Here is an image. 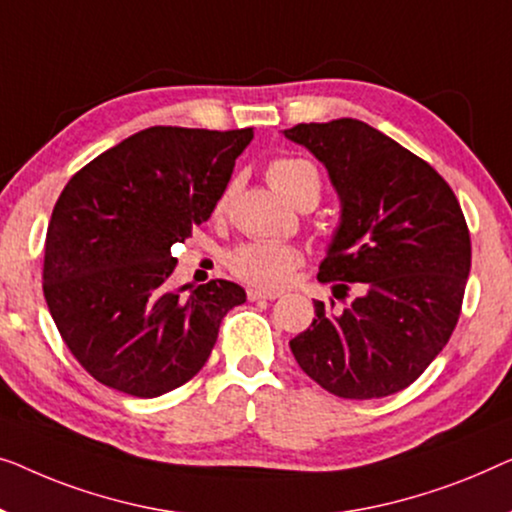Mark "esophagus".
<instances>
[{
	"mask_svg": "<svg viewBox=\"0 0 512 512\" xmlns=\"http://www.w3.org/2000/svg\"><path fill=\"white\" fill-rule=\"evenodd\" d=\"M250 301H273L278 299V292H266V290H248Z\"/></svg>",
	"mask_w": 512,
	"mask_h": 512,
	"instance_id": "obj_1",
	"label": "esophagus"
}]
</instances>
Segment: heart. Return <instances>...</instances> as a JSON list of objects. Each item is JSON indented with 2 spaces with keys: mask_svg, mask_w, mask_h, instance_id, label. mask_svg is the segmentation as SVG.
<instances>
[{
  "mask_svg": "<svg viewBox=\"0 0 512 512\" xmlns=\"http://www.w3.org/2000/svg\"><path fill=\"white\" fill-rule=\"evenodd\" d=\"M269 181L276 190L299 206L304 199H315L318 204L322 181L320 171L315 164L301 157H278L269 164ZM227 197L220 201V208H225ZM304 264V253L290 243H243L234 248L227 257L229 271L243 283L276 290L285 285L294 269Z\"/></svg>",
  "mask_w": 512,
  "mask_h": 512,
  "instance_id": "heart-1",
  "label": "heart"
}]
</instances>
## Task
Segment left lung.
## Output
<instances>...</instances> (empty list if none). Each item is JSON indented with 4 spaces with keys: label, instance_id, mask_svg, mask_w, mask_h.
Returning a JSON list of instances; mask_svg holds the SVG:
<instances>
[{
    "label": "left lung",
    "instance_id": "8db88e82",
    "mask_svg": "<svg viewBox=\"0 0 512 512\" xmlns=\"http://www.w3.org/2000/svg\"><path fill=\"white\" fill-rule=\"evenodd\" d=\"M329 171L341 225L320 264L334 297L290 341L306 376L341 399L406 390L450 341L471 271V236L445 178L362 120L285 129Z\"/></svg>",
    "mask_w": 512,
    "mask_h": 512
}]
</instances>
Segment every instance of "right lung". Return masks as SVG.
Here are the masks:
<instances>
[{
    "mask_svg": "<svg viewBox=\"0 0 512 512\" xmlns=\"http://www.w3.org/2000/svg\"><path fill=\"white\" fill-rule=\"evenodd\" d=\"M246 129L148 127L71 176L50 215L43 297L92 378L153 399L197 376L243 287L171 285L174 243L211 218Z\"/></svg>",
    "mask_w": 512,
    "mask_h": 512,
    "instance_id": "1",
    "label": "right lung"
}]
</instances>
